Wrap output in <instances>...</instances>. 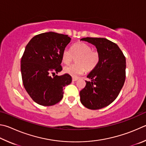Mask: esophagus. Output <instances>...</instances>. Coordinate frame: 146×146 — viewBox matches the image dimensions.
Returning <instances> with one entry per match:
<instances>
[{
  "mask_svg": "<svg viewBox=\"0 0 146 146\" xmlns=\"http://www.w3.org/2000/svg\"><path fill=\"white\" fill-rule=\"evenodd\" d=\"M77 80H78V78H76V77H73L72 78V80L74 81V82H75V81H76Z\"/></svg>",
  "mask_w": 146,
  "mask_h": 146,
  "instance_id": "obj_1",
  "label": "esophagus"
}]
</instances>
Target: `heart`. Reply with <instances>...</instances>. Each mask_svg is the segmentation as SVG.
I'll use <instances>...</instances> for the list:
<instances>
[{"label":"heart","instance_id":"b5f03b06","mask_svg":"<svg viewBox=\"0 0 146 146\" xmlns=\"http://www.w3.org/2000/svg\"><path fill=\"white\" fill-rule=\"evenodd\" d=\"M76 59L75 64L66 66L64 72L73 77L83 74L86 70L90 71L96 67L100 61V54L97 50L92 48L90 44L84 42H78L73 44L71 51L64 50L62 54V60L66 64H69Z\"/></svg>","mask_w":146,"mask_h":146}]
</instances>
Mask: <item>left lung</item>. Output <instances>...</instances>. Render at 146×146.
<instances>
[{"instance_id":"1","label":"left lung","mask_w":146,"mask_h":146,"mask_svg":"<svg viewBox=\"0 0 146 146\" xmlns=\"http://www.w3.org/2000/svg\"><path fill=\"white\" fill-rule=\"evenodd\" d=\"M96 46L100 61L87 78L86 87L80 91V102L91 110L107 107L114 101L125 82L126 58L115 43L102 38H84Z\"/></svg>"}]
</instances>
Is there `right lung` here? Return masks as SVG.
Wrapping results in <instances>:
<instances>
[{
	"mask_svg": "<svg viewBox=\"0 0 146 146\" xmlns=\"http://www.w3.org/2000/svg\"><path fill=\"white\" fill-rule=\"evenodd\" d=\"M70 41L68 35L48 32L33 37L26 46L21 59L22 82L38 104L52 106L59 102L64 87L71 82L68 73L51 76L62 71V52Z\"/></svg>",
	"mask_w": 146,
	"mask_h": 146,
	"instance_id": "1",
	"label": "right lung"
}]
</instances>
